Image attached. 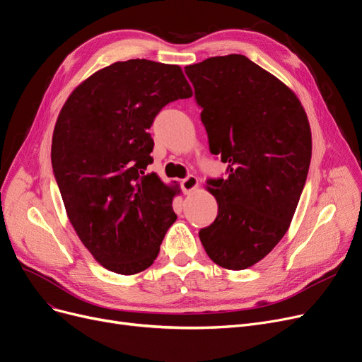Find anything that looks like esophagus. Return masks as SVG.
<instances>
[{
    "mask_svg": "<svg viewBox=\"0 0 362 362\" xmlns=\"http://www.w3.org/2000/svg\"><path fill=\"white\" fill-rule=\"evenodd\" d=\"M180 186H182V191L185 194H189L192 192L195 187L198 186V179L195 176H187L185 177L182 182H180Z\"/></svg>",
    "mask_w": 362,
    "mask_h": 362,
    "instance_id": "1",
    "label": "esophagus"
}]
</instances>
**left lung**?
I'll use <instances>...</instances> for the list:
<instances>
[{
  "mask_svg": "<svg viewBox=\"0 0 362 362\" xmlns=\"http://www.w3.org/2000/svg\"><path fill=\"white\" fill-rule=\"evenodd\" d=\"M213 155L226 177L209 179L214 222L199 230L209 257L241 271L284 237L306 183L312 136L305 109L276 76L243 54L185 68Z\"/></svg>",
  "mask_w": 362,
  "mask_h": 362,
  "instance_id": "left-lung-1",
  "label": "left lung"
}]
</instances>
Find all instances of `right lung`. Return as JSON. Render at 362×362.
<instances>
[{
  "mask_svg": "<svg viewBox=\"0 0 362 362\" xmlns=\"http://www.w3.org/2000/svg\"><path fill=\"white\" fill-rule=\"evenodd\" d=\"M191 96L180 66L132 59L93 74L62 107L54 179L76 235L109 271L149 268L177 218V191L145 173L153 161L148 130L165 105Z\"/></svg>",
  "mask_w": 362,
  "mask_h": 362,
  "instance_id": "1",
  "label": "right lung"
}]
</instances>
